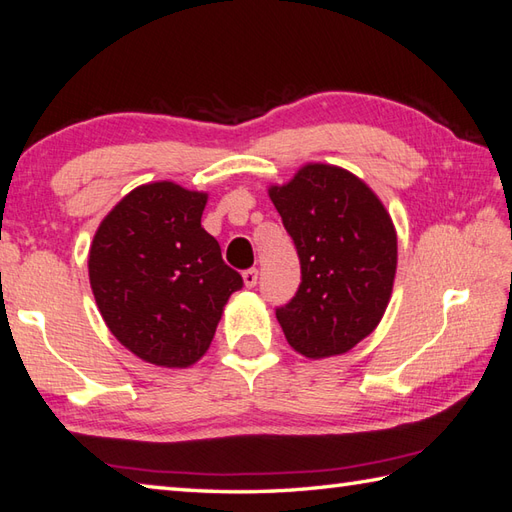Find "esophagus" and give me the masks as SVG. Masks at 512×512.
I'll return each instance as SVG.
<instances>
[{"mask_svg": "<svg viewBox=\"0 0 512 512\" xmlns=\"http://www.w3.org/2000/svg\"><path fill=\"white\" fill-rule=\"evenodd\" d=\"M242 277H244V284H246V288H255V286H257V277H259L257 268H248V270H244Z\"/></svg>", "mask_w": 512, "mask_h": 512, "instance_id": "obj_1", "label": "esophagus"}]
</instances>
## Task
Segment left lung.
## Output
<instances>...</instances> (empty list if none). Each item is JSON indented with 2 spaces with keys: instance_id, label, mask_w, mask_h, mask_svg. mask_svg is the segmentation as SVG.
I'll return each instance as SVG.
<instances>
[{
  "instance_id": "1",
  "label": "left lung",
  "mask_w": 512,
  "mask_h": 512,
  "mask_svg": "<svg viewBox=\"0 0 512 512\" xmlns=\"http://www.w3.org/2000/svg\"><path fill=\"white\" fill-rule=\"evenodd\" d=\"M270 200L295 242L301 284L277 321L308 358L336 356L372 334L396 275V231L365 182L330 165H306Z\"/></svg>"
}]
</instances>
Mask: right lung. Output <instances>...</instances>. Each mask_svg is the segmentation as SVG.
Here are the masks:
<instances>
[{"label":"right lung","mask_w":512,"mask_h":512,"mask_svg":"<svg viewBox=\"0 0 512 512\" xmlns=\"http://www.w3.org/2000/svg\"><path fill=\"white\" fill-rule=\"evenodd\" d=\"M206 195L173 182L134 189L101 222L90 284L107 328L160 367H189L209 350L228 297L244 286L202 228Z\"/></svg>","instance_id":"right-lung-1"}]
</instances>
